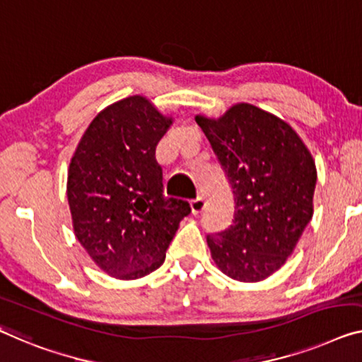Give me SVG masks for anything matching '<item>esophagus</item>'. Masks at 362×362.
<instances>
[{
    "mask_svg": "<svg viewBox=\"0 0 362 362\" xmlns=\"http://www.w3.org/2000/svg\"><path fill=\"white\" fill-rule=\"evenodd\" d=\"M205 209V200L204 197H197L191 202V212L192 215H199Z\"/></svg>",
    "mask_w": 362,
    "mask_h": 362,
    "instance_id": "esophagus-1",
    "label": "esophagus"
}]
</instances>
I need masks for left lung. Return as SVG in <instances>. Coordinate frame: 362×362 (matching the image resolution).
<instances>
[{
  "label": "left lung",
  "instance_id": "obj_1",
  "mask_svg": "<svg viewBox=\"0 0 362 362\" xmlns=\"http://www.w3.org/2000/svg\"><path fill=\"white\" fill-rule=\"evenodd\" d=\"M235 196V220L207 236L215 265L233 280L262 281L296 249L314 214L315 162L298 132L274 113L235 103L218 118L199 113Z\"/></svg>",
  "mask_w": 362,
  "mask_h": 362
}]
</instances>
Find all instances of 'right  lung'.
<instances>
[{
    "instance_id": "add662e5",
    "label": "right lung",
    "mask_w": 362,
    "mask_h": 362,
    "mask_svg": "<svg viewBox=\"0 0 362 362\" xmlns=\"http://www.w3.org/2000/svg\"><path fill=\"white\" fill-rule=\"evenodd\" d=\"M144 95L108 105L72 155L66 194L74 235L88 257L118 280H137L165 262L185 200L163 196L155 147L173 124Z\"/></svg>"
}]
</instances>
